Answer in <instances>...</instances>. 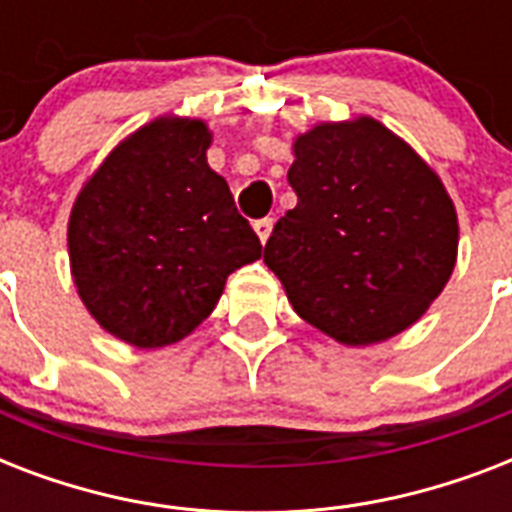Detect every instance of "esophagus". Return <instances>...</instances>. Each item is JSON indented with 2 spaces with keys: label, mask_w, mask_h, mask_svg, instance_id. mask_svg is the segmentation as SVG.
<instances>
[{
  "label": "esophagus",
  "mask_w": 512,
  "mask_h": 512,
  "mask_svg": "<svg viewBox=\"0 0 512 512\" xmlns=\"http://www.w3.org/2000/svg\"><path fill=\"white\" fill-rule=\"evenodd\" d=\"M273 231V217H260V220H255V233L260 236V241H268V236H271Z\"/></svg>",
  "instance_id": "obj_1"
}]
</instances>
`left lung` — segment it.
Masks as SVG:
<instances>
[{"label":"left lung","mask_w":512,"mask_h":512,"mask_svg":"<svg viewBox=\"0 0 512 512\" xmlns=\"http://www.w3.org/2000/svg\"><path fill=\"white\" fill-rule=\"evenodd\" d=\"M289 209L265 265L292 308L345 345L420 319L457 263V212L438 175L380 122L319 124L295 140Z\"/></svg>","instance_id":"1"}]
</instances>
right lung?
Segmentation results:
<instances>
[{"mask_svg": "<svg viewBox=\"0 0 512 512\" xmlns=\"http://www.w3.org/2000/svg\"><path fill=\"white\" fill-rule=\"evenodd\" d=\"M207 124L156 119L114 148L68 220L76 289L100 327L135 348L183 340L225 279L263 244L209 170Z\"/></svg>", "mask_w": 512, "mask_h": 512, "instance_id": "1", "label": "right lung"}]
</instances>
